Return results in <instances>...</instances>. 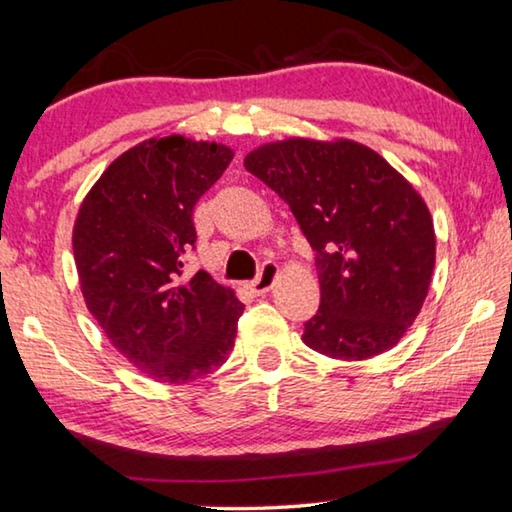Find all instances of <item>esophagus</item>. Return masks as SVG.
Returning <instances> with one entry per match:
<instances>
[{
	"label": "esophagus",
	"mask_w": 512,
	"mask_h": 512,
	"mask_svg": "<svg viewBox=\"0 0 512 512\" xmlns=\"http://www.w3.org/2000/svg\"><path fill=\"white\" fill-rule=\"evenodd\" d=\"M277 279H279L277 263H265L261 267V274H258V279L249 283V290L254 295H265L267 290H272V286L277 283Z\"/></svg>",
	"instance_id": "34e87169"
}]
</instances>
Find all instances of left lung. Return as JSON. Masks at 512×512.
Returning a JSON list of instances; mask_svg holds the SVG:
<instances>
[{
  "label": "left lung",
  "instance_id": "1",
  "mask_svg": "<svg viewBox=\"0 0 512 512\" xmlns=\"http://www.w3.org/2000/svg\"><path fill=\"white\" fill-rule=\"evenodd\" d=\"M316 249L320 309L302 341L361 361L393 348L419 316L435 267L423 196L380 153L352 139L288 137L245 157Z\"/></svg>",
  "mask_w": 512,
  "mask_h": 512
}]
</instances>
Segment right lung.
<instances>
[{"label":"right lung","instance_id":"right-lung-1","mask_svg":"<svg viewBox=\"0 0 512 512\" xmlns=\"http://www.w3.org/2000/svg\"><path fill=\"white\" fill-rule=\"evenodd\" d=\"M233 160V148L183 135L132 146L84 196L73 254L86 309L121 355L155 382L185 384L222 366L245 311L199 270L192 212Z\"/></svg>","mask_w":512,"mask_h":512}]
</instances>
